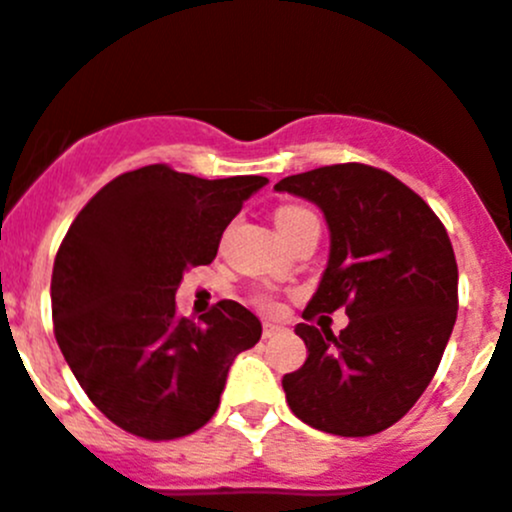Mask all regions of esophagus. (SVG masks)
<instances>
[{"mask_svg":"<svg viewBox=\"0 0 512 512\" xmlns=\"http://www.w3.org/2000/svg\"><path fill=\"white\" fill-rule=\"evenodd\" d=\"M278 331L280 326H275V323H265V326H262V338H272Z\"/></svg>","mask_w":512,"mask_h":512,"instance_id":"1","label":"esophagus"}]
</instances>
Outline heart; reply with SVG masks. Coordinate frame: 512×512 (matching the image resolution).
<instances>
[{
  "label": "heart",
  "mask_w": 512,
  "mask_h": 512,
  "mask_svg": "<svg viewBox=\"0 0 512 512\" xmlns=\"http://www.w3.org/2000/svg\"><path fill=\"white\" fill-rule=\"evenodd\" d=\"M308 217H315L310 209L305 207H298V204H285V207H280L278 212H275V224H278L280 234L288 232V229H293L295 224L303 222V219ZM255 303L260 305L262 310H267V313H275L278 310V303L270 298V295H255Z\"/></svg>",
  "instance_id": "obj_1"
}]
</instances>
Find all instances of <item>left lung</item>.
Instances as JSON below:
<instances>
[{"mask_svg":"<svg viewBox=\"0 0 512 512\" xmlns=\"http://www.w3.org/2000/svg\"><path fill=\"white\" fill-rule=\"evenodd\" d=\"M278 191L318 204L331 255L303 318L346 308L348 326L298 323L308 358L283 376L298 419L341 437L389 429L432 381L457 321V260L447 229L389 171L333 164L285 176Z\"/></svg>","mask_w":512,"mask_h":512,"instance_id":"8db88e82","label":"left lung"}]
</instances>
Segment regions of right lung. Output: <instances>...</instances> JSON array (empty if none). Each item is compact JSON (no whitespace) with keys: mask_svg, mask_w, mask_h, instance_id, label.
Wrapping results in <instances>:
<instances>
[{"mask_svg":"<svg viewBox=\"0 0 512 512\" xmlns=\"http://www.w3.org/2000/svg\"><path fill=\"white\" fill-rule=\"evenodd\" d=\"M265 184L151 164L108 181L70 224L50 285L57 346L88 399L128 434L197 432L217 412L234 356L260 341L245 305L219 300L194 323L174 295L184 270L217 257L227 224Z\"/></svg>","mask_w":512,"mask_h":512,"instance_id":"1","label":"right lung"}]
</instances>
